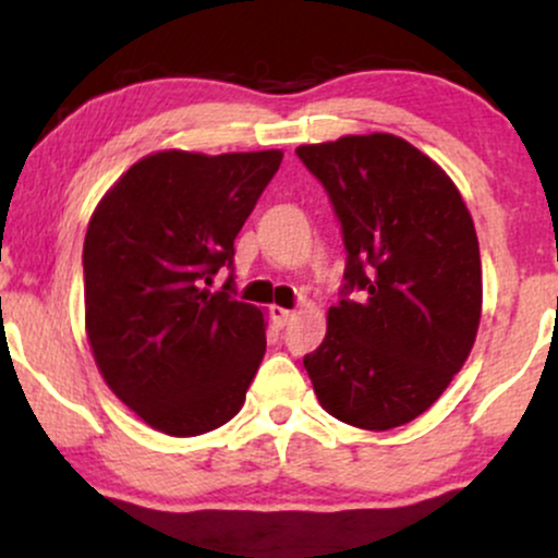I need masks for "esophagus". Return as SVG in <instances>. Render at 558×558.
Returning <instances> with one entry per match:
<instances>
[{
    "mask_svg": "<svg viewBox=\"0 0 558 558\" xmlns=\"http://www.w3.org/2000/svg\"><path fill=\"white\" fill-rule=\"evenodd\" d=\"M270 319L275 328H286V325L293 319V312L283 310V306H270Z\"/></svg>",
    "mask_w": 558,
    "mask_h": 558,
    "instance_id": "34e87169",
    "label": "esophagus"
}]
</instances>
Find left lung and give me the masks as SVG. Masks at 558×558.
I'll list each match as a JSON object with an SVG mask.
<instances>
[{"mask_svg":"<svg viewBox=\"0 0 558 558\" xmlns=\"http://www.w3.org/2000/svg\"><path fill=\"white\" fill-rule=\"evenodd\" d=\"M349 252L343 299L304 356L323 409L362 430L417 420L475 345L483 267L475 222L438 162L393 133L304 144ZM360 290L361 299L344 293Z\"/></svg>","mask_w":558,"mask_h":558,"instance_id":"8db88e82","label":"left lung"}]
</instances>
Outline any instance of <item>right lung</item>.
Here are the masks:
<instances>
[{
	"instance_id": "1",
	"label": "right lung",
	"mask_w": 558,
	"mask_h": 558,
	"mask_svg": "<svg viewBox=\"0 0 558 558\" xmlns=\"http://www.w3.org/2000/svg\"><path fill=\"white\" fill-rule=\"evenodd\" d=\"M283 151L165 149L96 204L83 241L86 336L110 390L155 430L191 438L241 412L265 315L233 299V241Z\"/></svg>"
}]
</instances>
